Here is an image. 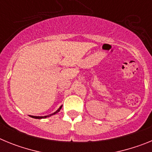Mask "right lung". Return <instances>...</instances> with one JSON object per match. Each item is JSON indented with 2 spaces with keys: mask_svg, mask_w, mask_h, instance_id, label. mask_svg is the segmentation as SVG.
<instances>
[{
  "mask_svg": "<svg viewBox=\"0 0 152 152\" xmlns=\"http://www.w3.org/2000/svg\"><path fill=\"white\" fill-rule=\"evenodd\" d=\"M61 107H62V106H61V107H59V109L57 111H56V112L54 113H52V114H50V115H49V116H30L31 117H33V118H35V119H42V118H46V117H49V116H51L52 115H54V114L57 113L58 112H59L60 110L61 109Z\"/></svg>",
  "mask_w": 152,
  "mask_h": 152,
  "instance_id": "1",
  "label": "right lung"
}]
</instances>
